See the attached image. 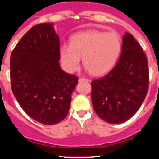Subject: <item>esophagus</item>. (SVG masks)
Instances as JSON below:
<instances>
[{"label":"esophagus","mask_w":159,"mask_h":159,"mask_svg":"<svg viewBox=\"0 0 159 159\" xmlns=\"http://www.w3.org/2000/svg\"><path fill=\"white\" fill-rule=\"evenodd\" d=\"M78 82H90L89 79H87V78H83V77H80L78 79Z\"/></svg>","instance_id":"1"}]
</instances>
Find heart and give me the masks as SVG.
<instances>
[{"label": "heart", "mask_w": 159, "mask_h": 159, "mask_svg": "<svg viewBox=\"0 0 159 159\" xmlns=\"http://www.w3.org/2000/svg\"><path fill=\"white\" fill-rule=\"evenodd\" d=\"M121 48V39L116 33L87 30L73 36L70 45L60 47V59L67 72H73L83 58L84 67L90 74L102 76L116 65Z\"/></svg>", "instance_id": "obj_1"}]
</instances>
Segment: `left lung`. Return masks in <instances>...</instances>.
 <instances>
[{"label": "left lung", "mask_w": 159, "mask_h": 159, "mask_svg": "<svg viewBox=\"0 0 159 159\" xmlns=\"http://www.w3.org/2000/svg\"><path fill=\"white\" fill-rule=\"evenodd\" d=\"M148 75L145 53L134 36L126 33L118 62L104 77L91 83L92 105L97 116L110 124L130 119L147 95Z\"/></svg>", "instance_id": "obj_1"}]
</instances>
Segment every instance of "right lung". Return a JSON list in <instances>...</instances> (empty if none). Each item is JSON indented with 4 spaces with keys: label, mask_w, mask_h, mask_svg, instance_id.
<instances>
[{
    "label": "right lung",
    "mask_w": 159,
    "mask_h": 159,
    "mask_svg": "<svg viewBox=\"0 0 159 159\" xmlns=\"http://www.w3.org/2000/svg\"><path fill=\"white\" fill-rule=\"evenodd\" d=\"M59 37L53 23L33 26L11 55V84L14 96L30 117L55 125L67 116L71 95L78 83L59 65Z\"/></svg>",
    "instance_id": "right-lung-1"
}]
</instances>
